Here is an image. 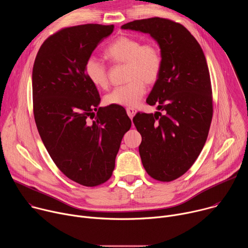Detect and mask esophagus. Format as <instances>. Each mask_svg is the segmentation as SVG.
I'll return each instance as SVG.
<instances>
[{"label": "esophagus", "mask_w": 248, "mask_h": 248, "mask_svg": "<svg viewBox=\"0 0 248 248\" xmlns=\"http://www.w3.org/2000/svg\"><path fill=\"white\" fill-rule=\"evenodd\" d=\"M126 113H127L128 117H129L130 119H132V118L134 117L136 111H135V109H133V108H126Z\"/></svg>", "instance_id": "1"}]
</instances>
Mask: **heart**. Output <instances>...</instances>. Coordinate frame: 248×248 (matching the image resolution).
I'll return each instance as SVG.
<instances>
[{"instance_id":"b5f03b06","label":"heart","mask_w":248,"mask_h":248,"mask_svg":"<svg viewBox=\"0 0 248 248\" xmlns=\"http://www.w3.org/2000/svg\"><path fill=\"white\" fill-rule=\"evenodd\" d=\"M105 56L117 63L126 64V84L115 88L106 96L109 105L135 107L146 93V83H154L162 69V56L159 48L152 44L141 43L128 36H121L107 49ZM85 74L89 80L100 88L108 86V72L105 64L95 57L85 62Z\"/></svg>"}]
</instances>
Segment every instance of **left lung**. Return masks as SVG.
Listing matches in <instances>:
<instances>
[{
    "label": "left lung",
    "mask_w": 248,
    "mask_h": 248,
    "mask_svg": "<svg viewBox=\"0 0 248 248\" xmlns=\"http://www.w3.org/2000/svg\"><path fill=\"white\" fill-rule=\"evenodd\" d=\"M122 29L149 34L162 56V69L146 102L155 114L137 113L141 162L160 182L180 178L193 165L208 136L213 105L204 53L182 24L160 17L130 21Z\"/></svg>",
    "instance_id": "1"
}]
</instances>
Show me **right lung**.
Segmentation results:
<instances>
[{
	"label": "right lung",
	"mask_w": 248,
	"mask_h": 248,
	"mask_svg": "<svg viewBox=\"0 0 248 248\" xmlns=\"http://www.w3.org/2000/svg\"><path fill=\"white\" fill-rule=\"evenodd\" d=\"M113 31V24L62 29L42 44L32 70L33 112L40 137L60 170L85 186L111 178L121 141L131 126L121 106L99 108L98 90L84 69Z\"/></svg>",
	"instance_id": "add662e5"
}]
</instances>
